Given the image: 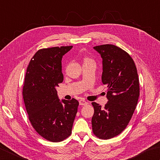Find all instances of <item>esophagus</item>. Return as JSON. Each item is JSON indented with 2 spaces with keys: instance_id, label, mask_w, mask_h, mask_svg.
I'll return each instance as SVG.
<instances>
[{
  "instance_id": "34e87169",
  "label": "esophagus",
  "mask_w": 160,
  "mask_h": 160,
  "mask_svg": "<svg viewBox=\"0 0 160 160\" xmlns=\"http://www.w3.org/2000/svg\"><path fill=\"white\" fill-rule=\"evenodd\" d=\"M79 103H80V105H86L88 104V102L84 101V100H83V99L80 100V101H79Z\"/></svg>"
}]
</instances>
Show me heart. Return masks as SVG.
<instances>
[{
  "instance_id": "heart-1",
  "label": "heart",
  "mask_w": 160,
  "mask_h": 160,
  "mask_svg": "<svg viewBox=\"0 0 160 160\" xmlns=\"http://www.w3.org/2000/svg\"><path fill=\"white\" fill-rule=\"evenodd\" d=\"M84 62H92V60L88 58H85L84 59Z\"/></svg>"
}]
</instances>
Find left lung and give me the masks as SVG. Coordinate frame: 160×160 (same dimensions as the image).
Returning <instances> with one entry per match:
<instances>
[{
    "label": "left lung",
    "instance_id": "obj_1",
    "mask_svg": "<svg viewBox=\"0 0 160 160\" xmlns=\"http://www.w3.org/2000/svg\"><path fill=\"white\" fill-rule=\"evenodd\" d=\"M102 59V83L108 88V101L104 108L92 104L93 134L101 139H109L123 132L132 118L139 96L137 67L127 52L112 44L93 47Z\"/></svg>",
    "mask_w": 160,
    "mask_h": 160
}]
</instances>
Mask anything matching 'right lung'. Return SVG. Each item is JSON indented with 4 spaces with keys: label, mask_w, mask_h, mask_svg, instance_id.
I'll list each match as a JSON object with an SVG mask.
<instances>
[{
    "label": "right lung",
    "mask_w": 160,
    "mask_h": 160,
    "mask_svg": "<svg viewBox=\"0 0 160 160\" xmlns=\"http://www.w3.org/2000/svg\"><path fill=\"white\" fill-rule=\"evenodd\" d=\"M72 46L40 49L31 59L23 87V98L34 129L46 140L59 142L71 134L79 102L59 101L55 87L63 82L62 58Z\"/></svg>",
    "instance_id": "right-lung-1"
}]
</instances>
